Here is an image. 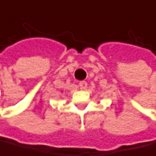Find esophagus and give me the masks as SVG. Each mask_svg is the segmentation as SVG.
Here are the masks:
<instances>
[{"mask_svg":"<svg viewBox=\"0 0 156 156\" xmlns=\"http://www.w3.org/2000/svg\"><path fill=\"white\" fill-rule=\"evenodd\" d=\"M79 86L80 87V90H86L87 87V81H80V83H79Z\"/></svg>","mask_w":156,"mask_h":156,"instance_id":"34e87169","label":"esophagus"}]
</instances>
